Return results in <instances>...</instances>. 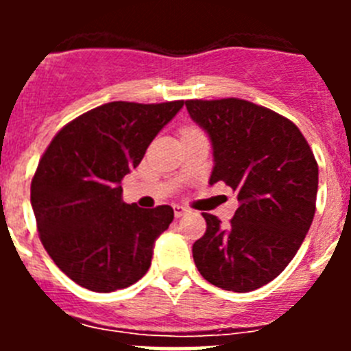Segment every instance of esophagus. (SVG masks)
<instances>
[{
  "instance_id": "esophagus-1",
  "label": "esophagus",
  "mask_w": 351,
  "mask_h": 351,
  "mask_svg": "<svg viewBox=\"0 0 351 351\" xmlns=\"http://www.w3.org/2000/svg\"><path fill=\"white\" fill-rule=\"evenodd\" d=\"M186 213V207L182 206H173V214H176V218H181L182 214Z\"/></svg>"
}]
</instances>
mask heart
<instances>
[{"label":"heart","mask_w":351,"mask_h":351,"mask_svg":"<svg viewBox=\"0 0 351 351\" xmlns=\"http://www.w3.org/2000/svg\"><path fill=\"white\" fill-rule=\"evenodd\" d=\"M188 130H193V128H188Z\"/></svg>","instance_id":"heart-1"}]
</instances>
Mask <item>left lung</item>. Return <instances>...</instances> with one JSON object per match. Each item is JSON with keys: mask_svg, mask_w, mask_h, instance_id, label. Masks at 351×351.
Here are the masks:
<instances>
[{"mask_svg": "<svg viewBox=\"0 0 351 351\" xmlns=\"http://www.w3.org/2000/svg\"><path fill=\"white\" fill-rule=\"evenodd\" d=\"M191 119L209 135V184L237 191L230 225L204 213L207 230L193 244L204 280L232 291L267 285L295 256L313 223L318 163L290 119L239 98L188 100Z\"/></svg>", "mask_w": 351, "mask_h": 351, "instance_id": "left-lung-1", "label": "left lung"}]
</instances>
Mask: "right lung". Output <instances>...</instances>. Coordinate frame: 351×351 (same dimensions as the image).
Listing matches in <instances>:
<instances>
[{
    "label": "right lung",
    "mask_w": 351,
    "mask_h": 351,
    "mask_svg": "<svg viewBox=\"0 0 351 351\" xmlns=\"http://www.w3.org/2000/svg\"><path fill=\"white\" fill-rule=\"evenodd\" d=\"M184 101H110L68 123L47 147L31 182L40 241L70 280L91 291L137 283L151 267L170 206L125 204L121 181Z\"/></svg>",
    "instance_id": "right-lung-1"
}]
</instances>
